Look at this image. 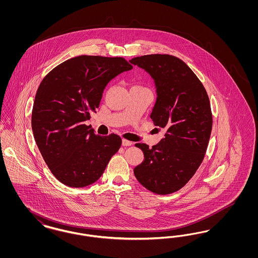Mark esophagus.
Masks as SVG:
<instances>
[{"label":"esophagus","instance_id":"obj_1","mask_svg":"<svg viewBox=\"0 0 258 258\" xmlns=\"http://www.w3.org/2000/svg\"><path fill=\"white\" fill-rule=\"evenodd\" d=\"M122 145H123V146H132V145H133V142H131V141L126 140V139H123V140H122Z\"/></svg>","mask_w":258,"mask_h":258}]
</instances>
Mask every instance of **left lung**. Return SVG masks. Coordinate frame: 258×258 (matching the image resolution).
Returning <instances> with one entry per match:
<instances>
[{
    "mask_svg": "<svg viewBox=\"0 0 258 258\" xmlns=\"http://www.w3.org/2000/svg\"><path fill=\"white\" fill-rule=\"evenodd\" d=\"M130 61L154 79L158 98L150 117L166 131L152 148L135 144L144 154L134 169L135 177L150 191L170 195L191 179L205 157L213 124L208 95L195 73L175 56L152 54Z\"/></svg>",
    "mask_w": 258,
    "mask_h": 258,
    "instance_id": "1",
    "label": "left lung"
}]
</instances>
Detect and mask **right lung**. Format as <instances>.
<instances>
[{
    "instance_id": "1",
    "label": "right lung",
    "mask_w": 258,
    "mask_h": 258,
    "mask_svg": "<svg viewBox=\"0 0 258 258\" xmlns=\"http://www.w3.org/2000/svg\"><path fill=\"white\" fill-rule=\"evenodd\" d=\"M133 66L122 57L82 55L54 68L39 84L32 130L50 171L61 184L83 187L98 181L121 147L119 135L99 136L85 124L108 82Z\"/></svg>"
}]
</instances>
